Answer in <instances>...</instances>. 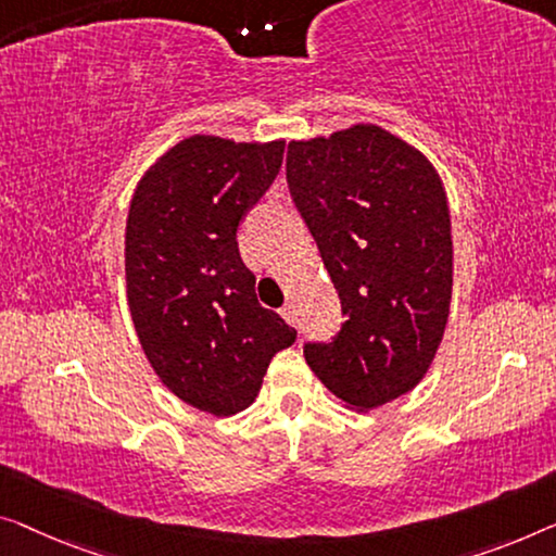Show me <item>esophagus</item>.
<instances>
[{"label": "esophagus", "instance_id": "esophagus-1", "mask_svg": "<svg viewBox=\"0 0 556 556\" xmlns=\"http://www.w3.org/2000/svg\"><path fill=\"white\" fill-rule=\"evenodd\" d=\"M279 314H281V317H285L287 325H292V327H296V321H300V319H296V309H294V304H292V302L281 306Z\"/></svg>", "mask_w": 556, "mask_h": 556}]
</instances>
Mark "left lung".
<instances>
[{"label": "left lung", "mask_w": 556, "mask_h": 556, "mask_svg": "<svg viewBox=\"0 0 556 556\" xmlns=\"http://www.w3.org/2000/svg\"><path fill=\"white\" fill-rule=\"evenodd\" d=\"M287 181L346 314L334 342L304 344V359L346 407H382L425 379L450 319L444 181L377 124L292 139Z\"/></svg>", "instance_id": "8db88e82"}]
</instances>
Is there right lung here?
Wrapping results in <instances>:
<instances>
[{
    "mask_svg": "<svg viewBox=\"0 0 556 556\" xmlns=\"http://www.w3.org/2000/svg\"><path fill=\"white\" fill-rule=\"evenodd\" d=\"M281 156L285 139L187 137L142 174L129 202L124 275L139 344L174 396L214 417L250 407L271 357L296 339L256 302L237 247L239 222Z\"/></svg>",
    "mask_w": 556,
    "mask_h": 556,
    "instance_id": "obj_1",
    "label": "right lung"
}]
</instances>
